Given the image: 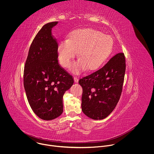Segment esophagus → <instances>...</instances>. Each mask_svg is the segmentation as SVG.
I'll list each match as a JSON object with an SVG mask.
<instances>
[{"label":"esophagus","instance_id":"obj_1","mask_svg":"<svg viewBox=\"0 0 154 154\" xmlns=\"http://www.w3.org/2000/svg\"><path fill=\"white\" fill-rule=\"evenodd\" d=\"M74 81L75 83H77L78 82V76H74Z\"/></svg>","mask_w":154,"mask_h":154}]
</instances>
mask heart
Here are the masks:
<instances>
[{"instance_id": "heart-1", "label": "heart", "mask_w": 154, "mask_h": 154, "mask_svg": "<svg viewBox=\"0 0 154 154\" xmlns=\"http://www.w3.org/2000/svg\"><path fill=\"white\" fill-rule=\"evenodd\" d=\"M113 45L112 38L107 34L91 28L78 29L69 35L67 40L58 45L59 60L63 67H69L79 51V60L72 66V70L76 73L84 68L92 71L107 60Z\"/></svg>"}]
</instances>
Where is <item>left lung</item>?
<instances>
[{
  "instance_id": "obj_1",
  "label": "left lung",
  "mask_w": 154,
  "mask_h": 154,
  "mask_svg": "<svg viewBox=\"0 0 154 154\" xmlns=\"http://www.w3.org/2000/svg\"><path fill=\"white\" fill-rule=\"evenodd\" d=\"M125 71V56L119 53L102 68L79 79L83 89L82 110L87 116L102 120L115 109L122 92Z\"/></svg>"
}]
</instances>
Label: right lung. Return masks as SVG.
<instances>
[{"label":"right lung","instance_id":"add662e5","mask_svg":"<svg viewBox=\"0 0 154 154\" xmlns=\"http://www.w3.org/2000/svg\"><path fill=\"white\" fill-rule=\"evenodd\" d=\"M45 24L34 38L25 62L23 86L31 108L41 119L51 120L63 112V96L72 87V76L58 63V44Z\"/></svg>","mask_w":154,"mask_h":154}]
</instances>
